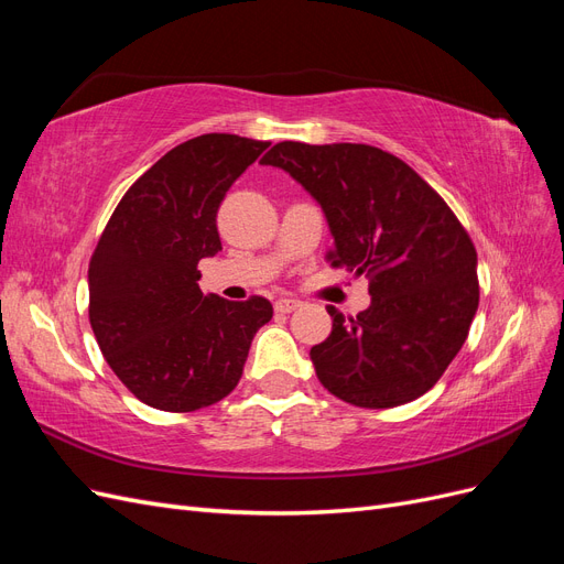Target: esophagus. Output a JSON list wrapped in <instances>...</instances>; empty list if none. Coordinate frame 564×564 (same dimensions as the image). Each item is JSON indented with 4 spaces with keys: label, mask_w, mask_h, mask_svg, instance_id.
Masks as SVG:
<instances>
[{
    "label": "esophagus",
    "mask_w": 564,
    "mask_h": 564,
    "mask_svg": "<svg viewBox=\"0 0 564 564\" xmlns=\"http://www.w3.org/2000/svg\"><path fill=\"white\" fill-rule=\"evenodd\" d=\"M296 308H301V301H299V299L284 296V299H278V301H275V311H278V313H294Z\"/></svg>",
    "instance_id": "1"
}]
</instances>
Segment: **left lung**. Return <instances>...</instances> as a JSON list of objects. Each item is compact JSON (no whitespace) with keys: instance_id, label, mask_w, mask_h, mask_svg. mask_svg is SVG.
I'll use <instances>...</instances> for the list:
<instances>
[{"instance_id":"1","label":"left lung","mask_w":564,"mask_h":564,"mask_svg":"<svg viewBox=\"0 0 564 564\" xmlns=\"http://www.w3.org/2000/svg\"><path fill=\"white\" fill-rule=\"evenodd\" d=\"M303 185L327 218L334 265L369 278V308L311 348L338 400L388 409L429 392L464 346L480 301L477 253L433 187L390 152L362 143L284 141L261 160Z\"/></svg>"}]
</instances>
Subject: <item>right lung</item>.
<instances>
[{"label":"right lung","mask_w":564,"mask_h":564,"mask_svg":"<svg viewBox=\"0 0 564 564\" xmlns=\"http://www.w3.org/2000/svg\"><path fill=\"white\" fill-rule=\"evenodd\" d=\"M270 143L204 133L169 150L117 204L89 263V319L100 352L135 398L195 412L242 379L272 317L263 296H204L197 263L220 251L228 187Z\"/></svg>","instance_id":"obj_1"}]
</instances>
